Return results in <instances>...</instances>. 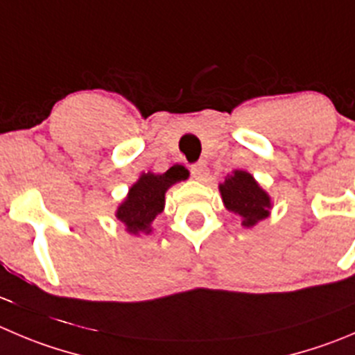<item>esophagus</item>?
<instances>
[{
	"instance_id": "obj_1",
	"label": "esophagus",
	"mask_w": 355,
	"mask_h": 355,
	"mask_svg": "<svg viewBox=\"0 0 355 355\" xmlns=\"http://www.w3.org/2000/svg\"><path fill=\"white\" fill-rule=\"evenodd\" d=\"M190 172H191V175H193L195 180L204 181L205 178H207V174H209V168H207V165L204 164V162H198V164L191 165Z\"/></svg>"
}]
</instances>
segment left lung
I'll return each mask as SVG.
<instances>
[{
  "instance_id": "obj_1",
  "label": "left lung",
  "mask_w": 355,
  "mask_h": 355,
  "mask_svg": "<svg viewBox=\"0 0 355 355\" xmlns=\"http://www.w3.org/2000/svg\"><path fill=\"white\" fill-rule=\"evenodd\" d=\"M219 191L225 207L241 216L245 228H251L258 221L268 218L272 209L268 193L256 183L249 172L234 171L226 175L225 183L219 184Z\"/></svg>"
}]
</instances>
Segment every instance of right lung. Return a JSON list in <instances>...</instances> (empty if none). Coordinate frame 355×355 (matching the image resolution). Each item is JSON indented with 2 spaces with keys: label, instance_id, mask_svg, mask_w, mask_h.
Segmentation results:
<instances>
[{
  "label": "right lung",
  "instance_id": "obj_1",
  "mask_svg": "<svg viewBox=\"0 0 355 355\" xmlns=\"http://www.w3.org/2000/svg\"><path fill=\"white\" fill-rule=\"evenodd\" d=\"M187 178L188 171L183 165H174L164 174H141L116 209V218L123 223L125 230L132 235L151 234V223L164 211L165 191Z\"/></svg>",
  "mask_w": 355,
  "mask_h": 355
}]
</instances>
